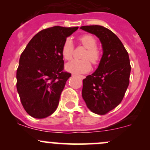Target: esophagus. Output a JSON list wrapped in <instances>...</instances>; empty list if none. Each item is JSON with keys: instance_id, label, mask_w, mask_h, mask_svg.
<instances>
[{"instance_id": "esophagus-1", "label": "esophagus", "mask_w": 150, "mask_h": 150, "mask_svg": "<svg viewBox=\"0 0 150 150\" xmlns=\"http://www.w3.org/2000/svg\"><path fill=\"white\" fill-rule=\"evenodd\" d=\"M79 77L81 78V79H84V78H85L84 75H79Z\"/></svg>"}]
</instances>
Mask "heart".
Masks as SVG:
<instances>
[{"instance_id":"1","label":"heart","mask_w":150,"mask_h":150,"mask_svg":"<svg viewBox=\"0 0 150 150\" xmlns=\"http://www.w3.org/2000/svg\"><path fill=\"white\" fill-rule=\"evenodd\" d=\"M78 41L87 48L84 53L83 59H74L67 64L66 69L73 73H86L91 68V62L93 64H97L102 58V51L96 46L97 40L90 34H84L78 38ZM62 55L67 61L72 59L74 52V45L71 39L67 38L62 46Z\"/></svg>"}]
</instances>
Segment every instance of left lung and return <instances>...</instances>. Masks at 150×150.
<instances>
[{"label": "left lung", "instance_id": "obj_1", "mask_svg": "<svg viewBox=\"0 0 150 150\" xmlns=\"http://www.w3.org/2000/svg\"><path fill=\"white\" fill-rule=\"evenodd\" d=\"M81 28L97 36L103 48L97 69L83 81L82 96L91 111L106 115L122 102L128 88L129 56L120 39L109 29L99 25Z\"/></svg>", "mask_w": 150, "mask_h": 150}]
</instances>
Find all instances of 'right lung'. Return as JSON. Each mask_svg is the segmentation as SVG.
<instances>
[{"mask_svg": "<svg viewBox=\"0 0 150 150\" xmlns=\"http://www.w3.org/2000/svg\"><path fill=\"white\" fill-rule=\"evenodd\" d=\"M78 29L55 26L41 30L22 53L16 70V88L25 111L35 118L55 112L67 81L62 46Z\"/></svg>", "mask_w": 150, "mask_h": 150, "instance_id": "right-lung-1", "label": "right lung"}]
</instances>
